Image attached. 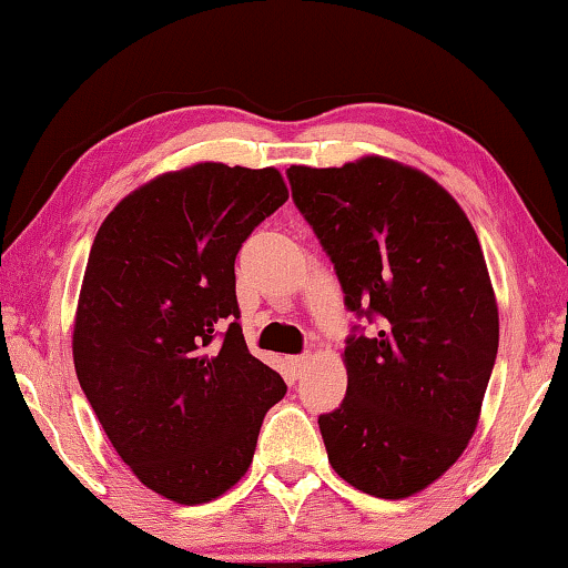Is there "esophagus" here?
I'll use <instances>...</instances> for the list:
<instances>
[{
    "label": "esophagus",
    "instance_id": "34e87169",
    "mask_svg": "<svg viewBox=\"0 0 568 568\" xmlns=\"http://www.w3.org/2000/svg\"><path fill=\"white\" fill-rule=\"evenodd\" d=\"M307 364V356L305 354H297V356H286V367H290L292 375H300L302 369H305Z\"/></svg>",
    "mask_w": 568,
    "mask_h": 568
}]
</instances>
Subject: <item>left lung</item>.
<instances>
[{
	"label": "left lung",
	"instance_id": "obj_1",
	"mask_svg": "<svg viewBox=\"0 0 568 568\" xmlns=\"http://www.w3.org/2000/svg\"><path fill=\"white\" fill-rule=\"evenodd\" d=\"M346 307V398L317 418L333 470L379 499L434 484L468 447L499 348L476 230L422 170L385 158L286 170Z\"/></svg>",
	"mask_w": 568,
	"mask_h": 568
}]
</instances>
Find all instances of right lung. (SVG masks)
I'll use <instances>...</instances> for the list:
<instances>
[{
  "mask_svg": "<svg viewBox=\"0 0 568 568\" xmlns=\"http://www.w3.org/2000/svg\"><path fill=\"white\" fill-rule=\"evenodd\" d=\"M290 199L274 168L165 173L100 224L74 317V369L98 422L154 494L222 496L251 468L278 372L247 352L235 258Z\"/></svg>",
  "mask_w": 568,
  "mask_h": 568,
  "instance_id": "obj_1",
  "label": "right lung"
}]
</instances>
